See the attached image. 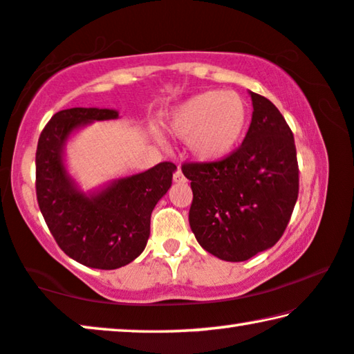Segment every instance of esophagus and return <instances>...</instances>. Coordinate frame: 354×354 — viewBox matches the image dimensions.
Wrapping results in <instances>:
<instances>
[{"label":"esophagus","instance_id":"34e87169","mask_svg":"<svg viewBox=\"0 0 354 354\" xmlns=\"http://www.w3.org/2000/svg\"><path fill=\"white\" fill-rule=\"evenodd\" d=\"M173 179H175V183H186V176L183 175V171H181V168H176V171H175V175H173Z\"/></svg>","mask_w":354,"mask_h":354}]
</instances>
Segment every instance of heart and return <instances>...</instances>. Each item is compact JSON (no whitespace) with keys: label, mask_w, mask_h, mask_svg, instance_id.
I'll list each match as a JSON object with an SVG mask.
<instances>
[{"label":"heart","mask_w":354,"mask_h":354,"mask_svg":"<svg viewBox=\"0 0 354 354\" xmlns=\"http://www.w3.org/2000/svg\"><path fill=\"white\" fill-rule=\"evenodd\" d=\"M246 124V102L232 91L194 95L168 118L171 133L186 140L189 152L202 162H219L229 157L243 138Z\"/></svg>","instance_id":"heart-1"}]
</instances>
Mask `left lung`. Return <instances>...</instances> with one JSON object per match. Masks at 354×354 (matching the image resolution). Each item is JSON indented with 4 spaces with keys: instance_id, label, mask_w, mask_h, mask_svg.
<instances>
[{
    "instance_id": "1",
    "label": "left lung",
    "mask_w": 354,
    "mask_h": 354,
    "mask_svg": "<svg viewBox=\"0 0 354 354\" xmlns=\"http://www.w3.org/2000/svg\"><path fill=\"white\" fill-rule=\"evenodd\" d=\"M252 119L243 143L219 162L184 163L192 187L189 224L209 254L251 259L281 239L299 195L292 131L278 108L250 92Z\"/></svg>"
}]
</instances>
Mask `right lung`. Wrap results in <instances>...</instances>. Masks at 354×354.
I'll use <instances>...</instances> for the list:
<instances>
[{"label":"right lung","mask_w":354,"mask_h":354,"mask_svg":"<svg viewBox=\"0 0 354 354\" xmlns=\"http://www.w3.org/2000/svg\"><path fill=\"white\" fill-rule=\"evenodd\" d=\"M115 109L71 108L52 115L36 149V197L57 245L86 267L114 270L145 251L151 213L171 186L176 165L160 162L138 175L82 192L65 167L73 131L93 120L118 119Z\"/></svg>","instance_id":"right-lung-1"}]
</instances>
